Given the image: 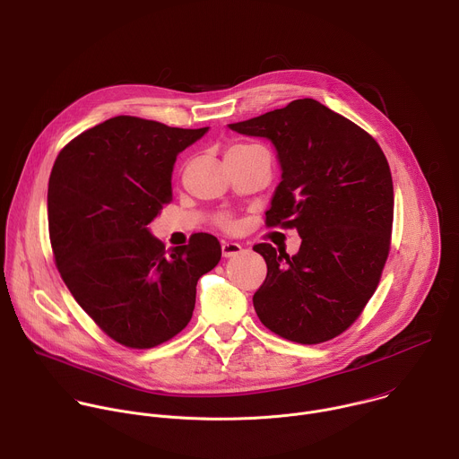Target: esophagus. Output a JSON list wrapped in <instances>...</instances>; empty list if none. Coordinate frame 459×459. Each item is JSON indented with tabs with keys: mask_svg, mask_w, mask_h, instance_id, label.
Listing matches in <instances>:
<instances>
[{
	"mask_svg": "<svg viewBox=\"0 0 459 459\" xmlns=\"http://www.w3.org/2000/svg\"><path fill=\"white\" fill-rule=\"evenodd\" d=\"M244 249L238 242H222V256L226 258H231V256H237L240 255Z\"/></svg>",
	"mask_w": 459,
	"mask_h": 459,
	"instance_id": "34e87169",
	"label": "esophagus"
}]
</instances>
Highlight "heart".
<instances>
[{"label":"heart","mask_w":459,"mask_h":459,"mask_svg":"<svg viewBox=\"0 0 459 459\" xmlns=\"http://www.w3.org/2000/svg\"><path fill=\"white\" fill-rule=\"evenodd\" d=\"M233 148H238V146H233ZM221 224H222V226H226V228H230L233 222H231L230 219H222V221H221Z\"/></svg>","instance_id":"b5f03b06"}]
</instances>
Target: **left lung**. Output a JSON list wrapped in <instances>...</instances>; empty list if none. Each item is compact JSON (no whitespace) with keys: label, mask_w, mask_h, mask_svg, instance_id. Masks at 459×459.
<instances>
[{"label":"left lung","mask_w":459,"mask_h":459,"mask_svg":"<svg viewBox=\"0 0 459 459\" xmlns=\"http://www.w3.org/2000/svg\"><path fill=\"white\" fill-rule=\"evenodd\" d=\"M228 126L273 144L282 180L265 224L295 228L302 238L293 256L253 247L267 264L253 295L260 322L299 343L338 336L373 297L389 255L394 192L382 148L315 100Z\"/></svg>","instance_id":"8db88e82"}]
</instances>
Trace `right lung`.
Instances as JSON below:
<instances>
[{
  "label": "right lung",
  "instance_id": "1",
  "mask_svg": "<svg viewBox=\"0 0 459 459\" xmlns=\"http://www.w3.org/2000/svg\"><path fill=\"white\" fill-rule=\"evenodd\" d=\"M210 128L117 116L70 141L48 180L56 265L75 302L110 338L155 347L188 325L197 281L221 260L213 235L166 249L148 224L171 197L177 155Z\"/></svg>",
  "mask_w": 459,
  "mask_h": 459
}]
</instances>
